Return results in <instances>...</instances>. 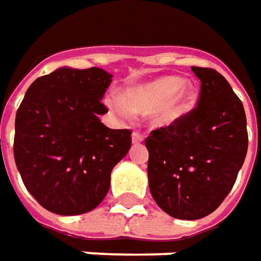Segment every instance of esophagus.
I'll list each match as a JSON object with an SVG mask.
<instances>
[{
  "label": "esophagus",
  "mask_w": 261,
  "mask_h": 261,
  "mask_svg": "<svg viewBox=\"0 0 261 261\" xmlns=\"http://www.w3.org/2000/svg\"><path fill=\"white\" fill-rule=\"evenodd\" d=\"M131 140H133V144H140L144 141V137L141 136L140 133L134 131V133L131 134Z\"/></svg>",
  "instance_id": "esophagus-1"
}]
</instances>
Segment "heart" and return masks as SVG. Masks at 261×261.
<instances>
[{
  "mask_svg": "<svg viewBox=\"0 0 261 261\" xmlns=\"http://www.w3.org/2000/svg\"><path fill=\"white\" fill-rule=\"evenodd\" d=\"M106 105L121 117L131 112L147 114L148 123L156 128L179 123L195 109V87L181 76H160L155 79L131 85L124 96H109Z\"/></svg>",
  "mask_w": 261,
  "mask_h": 261,
  "instance_id": "b5f03b06",
  "label": "heart"
}]
</instances>
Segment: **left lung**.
<instances>
[{
	"label": "left lung",
	"instance_id": "8db88e82",
	"mask_svg": "<svg viewBox=\"0 0 261 261\" xmlns=\"http://www.w3.org/2000/svg\"><path fill=\"white\" fill-rule=\"evenodd\" d=\"M200 96L179 123L151 131L149 192L175 219L196 220L218 209L234 185L247 152L243 105L216 70L192 66Z\"/></svg>",
	"mask_w": 261,
	"mask_h": 261
}]
</instances>
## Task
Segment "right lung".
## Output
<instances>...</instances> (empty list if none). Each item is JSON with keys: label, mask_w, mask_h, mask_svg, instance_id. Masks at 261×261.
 I'll use <instances>...</instances> for the list:
<instances>
[{"label": "right lung", "mask_w": 261, "mask_h": 261, "mask_svg": "<svg viewBox=\"0 0 261 261\" xmlns=\"http://www.w3.org/2000/svg\"><path fill=\"white\" fill-rule=\"evenodd\" d=\"M112 77L100 67H59L29 86L16 112V168L49 212L72 216L99 206L114 165L130 149L131 131L99 118Z\"/></svg>", "instance_id": "1"}]
</instances>
